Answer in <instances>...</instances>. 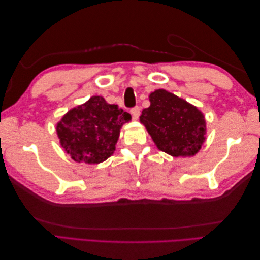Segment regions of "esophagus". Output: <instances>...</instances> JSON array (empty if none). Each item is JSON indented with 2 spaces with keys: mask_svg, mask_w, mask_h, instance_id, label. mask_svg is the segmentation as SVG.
I'll list each match as a JSON object with an SVG mask.
<instances>
[{
  "mask_svg": "<svg viewBox=\"0 0 260 260\" xmlns=\"http://www.w3.org/2000/svg\"><path fill=\"white\" fill-rule=\"evenodd\" d=\"M131 114L133 116L134 119H139L140 114H141V108L139 106H135L131 109Z\"/></svg>",
  "mask_w": 260,
  "mask_h": 260,
  "instance_id": "obj_1",
  "label": "esophagus"
}]
</instances>
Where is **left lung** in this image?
<instances>
[{
    "instance_id": "obj_1",
    "label": "left lung",
    "mask_w": 260,
    "mask_h": 260,
    "mask_svg": "<svg viewBox=\"0 0 260 260\" xmlns=\"http://www.w3.org/2000/svg\"><path fill=\"white\" fill-rule=\"evenodd\" d=\"M151 106L140 117L158 150L172 156H191L206 140V120L197 107L164 89L150 95Z\"/></svg>"
}]
</instances>
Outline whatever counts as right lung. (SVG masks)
Listing matches in <instances>:
<instances>
[{
    "label": "right lung",
    "instance_id": "add662e5",
    "mask_svg": "<svg viewBox=\"0 0 260 260\" xmlns=\"http://www.w3.org/2000/svg\"><path fill=\"white\" fill-rule=\"evenodd\" d=\"M131 115L101 96L73 108L57 125L60 144L76 162H104L115 151L123 124Z\"/></svg>",
    "mask_w": 260,
    "mask_h": 260
}]
</instances>
